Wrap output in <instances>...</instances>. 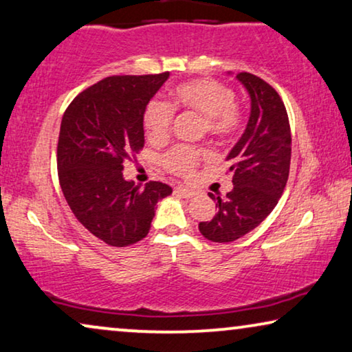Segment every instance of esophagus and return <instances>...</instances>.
<instances>
[{
	"instance_id": "obj_1",
	"label": "esophagus",
	"mask_w": 352,
	"mask_h": 352,
	"mask_svg": "<svg viewBox=\"0 0 352 352\" xmlns=\"http://www.w3.org/2000/svg\"><path fill=\"white\" fill-rule=\"evenodd\" d=\"M175 192L177 195H180L182 197H186V199H190V197H192V195H195V191L190 190V188H185V186H177Z\"/></svg>"
}]
</instances>
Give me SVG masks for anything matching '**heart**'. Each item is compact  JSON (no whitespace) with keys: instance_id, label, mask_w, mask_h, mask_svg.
Returning a JSON list of instances; mask_svg holds the SVG:
<instances>
[{"instance_id":"obj_1","label":"heart","mask_w":352,"mask_h":352,"mask_svg":"<svg viewBox=\"0 0 352 352\" xmlns=\"http://www.w3.org/2000/svg\"><path fill=\"white\" fill-rule=\"evenodd\" d=\"M174 110H185L204 120L207 132L217 140H230L239 132L244 113L234 100V92L226 84L210 78L191 79L177 84L170 92V103L151 100L143 111V127L153 145H162L170 138ZM209 157L206 148L178 145L162 157V166L170 174L190 177L197 166Z\"/></svg>"}]
</instances>
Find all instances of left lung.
Listing matches in <instances>:
<instances>
[{
    "label": "left lung",
    "mask_w": 352,
    "mask_h": 352,
    "mask_svg": "<svg viewBox=\"0 0 352 352\" xmlns=\"http://www.w3.org/2000/svg\"><path fill=\"white\" fill-rule=\"evenodd\" d=\"M236 78L249 91L252 110L244 133L226 157L234 186L225 196L209 192L217 214L199 223L201 234L212 242H232L258 226L276 207L290 170V124L279 94L252 73Z\"/></svg>",
    "instance_id": "left-lung-1"
}]
</instances>
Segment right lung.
Returning <instances> with one entry per match:
<instances>
[{
  "mask_svg": "<svg viewBox=\"0 0 352 352\" xmlns=\"http://www.w3.org/2000/svg\"><path fill=\"white\" fill-rule=\"evenodd\" d=\"M169 78L108 76L73 98L63 113L57 143L58 182L76 220L113 247H127L148 234L157 201L172 188H145L122 177L124 162L145 145L143 111Z\"/></svg>",
  "mask_w": 352,
  "mask_h": 352,
  "instance_id": "right-lung-1",
  "label": "right lung"
}]
</instances>
